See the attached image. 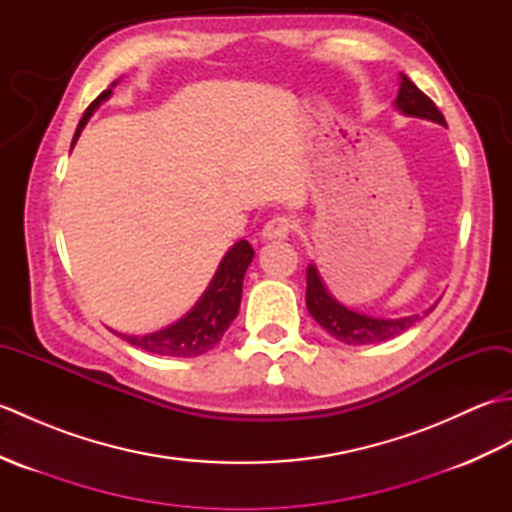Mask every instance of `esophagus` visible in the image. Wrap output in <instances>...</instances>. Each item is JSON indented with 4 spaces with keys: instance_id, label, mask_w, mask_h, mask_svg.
I'll use <instances>...</instances> for the list:
<instances>
[{
    "instance_id": "1",
    "label": "esophagus",
    "mask_w": 512,
    "mask_h": 512,
    "mask_svg": "<svg viewBox=\"0 0 512 512\" xmlns=\"http://www.w3.org/2000/svg\"><path fill=\"white\" fill-rule=\"evenodd\" d=\"M295 220L290 215H275L270 217L264 226V239H286L292 231H295Z\"/></svg>"
}]
</instances>
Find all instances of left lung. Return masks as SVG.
Returning a JSON list of instances; mask_svg holds the SVG:
<instances>
[{
  "label": "left lung",
  "instance_id": "obj_1",
  "mask_svg": "<svg viewBox=\"0 0 512 512\" xmlns=\"http://www.w3.org/2000/svg\"><path fill=\"white\" fill-rule=\"evenodd\" d=\"M394 105L405 116L427 118V121L447 127V121H444V116L436 107V103H433L427 94L420 92L405 74H400V90ZM306 306H308V312L312 314V319L317 321L325 332L334 336L336 341L347 343V345H372L380 341H389L394 339V336L409 330L416 321H420V314H411V317H402V319H376V317H367V314L345 308L343 303L336 301L330 295V290L325 288L319 270L314 264L308 266ZM433 308L424 310V314H429Z\"/></svg>",
  "mask_w": 512,
  "mask_h": 512
}]
</instances>
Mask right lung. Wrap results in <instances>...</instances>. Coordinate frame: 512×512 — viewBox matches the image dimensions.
Returning <instances> with one entry per match:
<instances>
[{
    "label": "right lung",
    "mask_w": 512,
    "mask_h": 512,
    "mask_svg": "<svg viewBox=\"0 0 512 512\" xmlns=\"http://www.w3.org/2000/svg\"><path fill=\"white\" fill-rule=\"evenodd\" d=\"M116 83H112L114 88ZM112 88L101 92L96 96V101L85 110L83 118L79 121V127L74 132L72 145L76 138L81 136L85 123L90 121L96 107L112 96ZM255 250L246 239H239V242L228 250L224 259L217 266L215 275L211 279L209 288L204 290L200 301L184 314V317L176 323H171L169 328L151 332V334H121L116 332L121 339L132 343L140 350L160 354V356H178V358H193L204 352H209L211 347L220 343L228 325L233 323L239 312V301H242V284L248 264L253 262Z\"/></svg>",
    "instance_id": "add662e5"
}]
</instances>
